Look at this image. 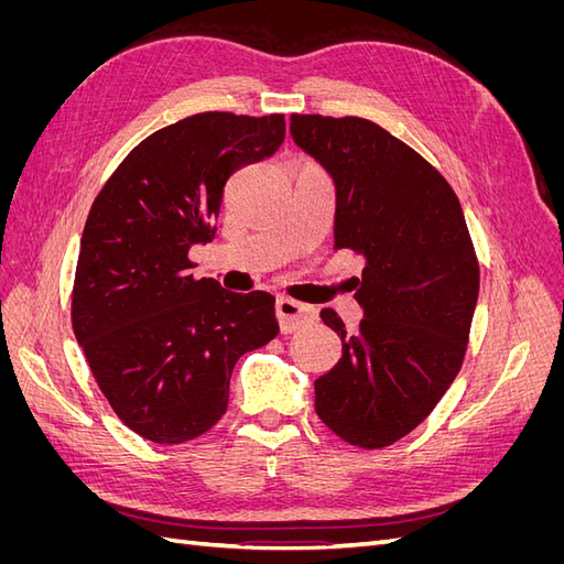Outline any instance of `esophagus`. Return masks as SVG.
<instances>
[{
	"mask_svg": "<svg viewBox=\"0 0 564 564\" xmlns=\"http://www.w3.org/2000/svg\"><path fill=\"white\" fill-rule=\"evenodd\" d=\"M275 311H278V319H280V329L284 334H292L317 317L315 308H311V305L299 303V301L286 299V296L278 299Z\"/></svg>",
	"mask_w": 564,
	"mask_h": 564,
	"instance_id": "34e87169",
	"label": "esophagus"
}]
</instances>
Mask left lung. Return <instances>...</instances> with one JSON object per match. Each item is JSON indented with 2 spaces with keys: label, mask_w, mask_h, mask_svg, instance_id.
Masks as SVG:
<instances>
[{
  "label": "left lung",
  "mask_w": 564,
  "mask_h": 564,
  "mask_svg": "<svg viewBox=\"0 0 564 564\" xmlns=\"http://www.w3.org/2000/svg\"><path fill=\"white\" fill-rule=\"evenodd\" d=\"M294 143L336 187L334 249L365 259L360 329L319 313L344 350L315 381V412L350 445L381 449L429 416L464 365L480 265L458 197L435 166L362 117L292 115Z\"/></svg>",
  "instance_id": "1"
}]
</instances>
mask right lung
Wrapping results in <instances>:
<instances>
[{
    "instance_id": "obj_1",
    "label": "right lung",
    "mask_w": 564,
    "mask_h": 564,
    "mask_svg": "<svg viewBox=\"0 0 564 564\" xmlns=\"http://www.w3.org/2000/svg\"><path fill=\"white\" fill-rule=\"evenodd\" d=\"M284 115L199 112L135 145L94 199L73 286V329L115 414L158 445L207 433L235 362L280 332L275 296L193 278L226 181L275 155Z\"/></svg>"
}]
</instances>
